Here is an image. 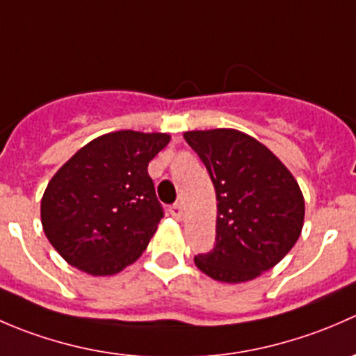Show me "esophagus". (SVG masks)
Instances as JSON below:
<instances>
[{"label": "esophagus", "instance_id": "obj_1", "mask_svg": "<svg viewBox=\"0 0 356 356\" xmlns=\"http://www.w3.org/2000/svg\"><path fill=\"white\" fill-rule=\"evenodd\" d=\"M168 211H170V215L175 220H182V218H184V208H182V204H172V207L168 208Z\"/></svg>", "mask_w": 356, "mask_h": 356}]
</instances>
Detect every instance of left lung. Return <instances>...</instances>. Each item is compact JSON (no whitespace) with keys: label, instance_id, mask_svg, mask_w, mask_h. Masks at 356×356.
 <instances>
[{"label":"left lung","instance_id":"8db88e82","mask_svg":"<svg viewBox=\"0 0 356 356\" xmlns=\"http://www.w3.org/2000/svg\"><path fill=\"white\" fill-rule=\"evenodd\" d=\"M210 174L217 196L215 248L196 254L208 277L238 284L279 264L303 229L296 179L270 149L236 129L184 132Z\"/></svg>","mask_w":356,"mask_h":356}]
</instances>
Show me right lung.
<instances>
[{
    "instance_id": "add662e5",
    "label": "right lung",
    "mask_w": 356,
    "mask_h": 356,
    "mask_svg": "<svg viewBox=\"0 0 356 356\" xmlns=\"http://www.w3.org/2000/svg\"><path fill=\"white\" fill-rule=\"evenodd\" d=\"M168 141L165 132H108L58 168L42 195L41 224L67 264L113 275L141 257L163 217L148 163Z\"/></svg>"
}]
</instances>
